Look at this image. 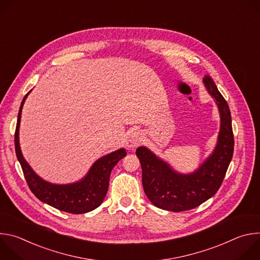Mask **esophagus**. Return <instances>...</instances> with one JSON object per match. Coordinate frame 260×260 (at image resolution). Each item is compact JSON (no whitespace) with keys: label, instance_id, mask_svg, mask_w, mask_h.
<instances>
[{"label":"esophagus","instance_id":"obj_1","mask_svg":"<svg viewBox=\"0 0 260 260\" xmlns=\"http://www.w3.org/2000/svg\"><path fill=\"white\" fill-rule=\"evenodd\" d=\"M143 134L140 132H133L131 133L125 141V145L126 147H128L129 149H134L135 147H137L142 141H143Z\"/></svg>","mask_w":260,"mask_h":260}]
</instances>
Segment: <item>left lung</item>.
<instances>
[{
    "instance_id": "left-lung-1",
    "label": "left lung",
    "mask_w": 260,
    "mask_h": 260,
    "mask_svg": "<svg viewBox=\"0 0 260 260\" xmlns=\"http://www.w3.org/2000/svg\"><path fill=\"white\" fill-rule=\"evenodd\" d=\"M203 81L217 105L220 128L214 150L199 168L188 174L179 173L146 146L136 150L142 167L144 191L155 207L162 210L187 211L211 199L222 184L233 158L235 141L230 107L209 76Z\"/></svg>"
}]
</instances>
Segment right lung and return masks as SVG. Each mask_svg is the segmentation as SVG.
Here are the masks:
<instances>
[{"label": "right lung", "instance_id": "right-lung-1", "mask_svg": "<svg viewBox=\"0 0 260 260\" xmlns=\"http://www.w3.org/2000/svg\"><path fill=\"white\" fill-rule=\"evenodd\" d=\"M31 90L23 98L15 129V152L21 166L24 178L31 192L41 202L63 212L83 214L96 209L104 201L111 171L126 155L124 148H120L95 160L86 175L79 181L69 184H54L42 179L24 159L19 144V126L23 104Z\"/></svg>", "mask_w": 260, "mask_h": 260}]
</instances>
